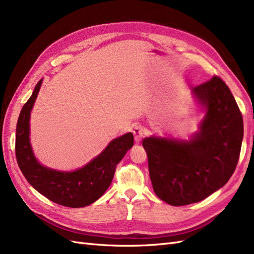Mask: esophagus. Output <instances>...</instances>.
Here are the masks:
<instances>
[{
    "label": "esophagus",
    "instance_id": "34e87169",
    "mask_svg": "<svg viewBox=\"0 0 254 254\" xmlns=\"http://www.w3.org/2000/svg\"><path fill=\"white\" fill-rule=\"evenodd\" d=\"M132 132H133V135H134V141L136 143H140L141 140H142V137H144L146 135L144 129L141 126H139V125L133 127Z\"/></svg>",
    "mask_w": 254,
    "mask_h": 254
}]
</instances>
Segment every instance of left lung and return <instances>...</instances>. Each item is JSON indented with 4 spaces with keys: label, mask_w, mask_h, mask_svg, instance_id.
I'll return each instance as SVG.
<instances>
[{
    "label": "left lung",
    "mask_w": 254,
    "mask_h": 254,
    "mask_svg": "<svg viewBox=\"0 0 254 254\" xmlns=\"http://www.w3.org/2000/svg\"><path fill=\"white\" fill-rule=\"evenodd\" d=\"M205 111L190 141L149 136L143 140L156 195L171 205L203 200L233 175L244 136V123L231 91L218 76L191 89Z\"/></svg>",
    "instance_id": "1"
}]
</instances>
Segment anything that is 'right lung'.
Here are the masks:
<instances>
[{
  "label": "right lung",
  "instance_id": "right-lung-1",
  "mask_svg": "<svg viewBox=\"0 0 254 254\" xmlns=\"http://www.w3.org/2000/svg\"><path fill=\"white\" fill-rule=\"evenodd\" d=\"M43 79L36 84L32 96L23 106L16 130V157L28 183L51 201L68 207H83L95 202L109 188L115 167L133 146L128 132L112 140L97 157L73 172H61L39 163L29 139V119Z\"/></svg>",
  "mask_w": 254,
  "mask_h": 254
}]
</instances>
